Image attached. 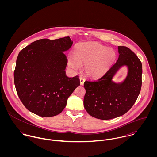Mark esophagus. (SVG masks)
I'll use <instances>...</instances> for the list:
<instances>
[{"instance_id":"esophagus-1","label":"esophagus","mask_w":157,"mask_h":157,"mask_svg":"<svg viewBox=\"0 0 157 157\" xmlns=\"http://www.w3.org/2000/svg\"><path fill=\"white\" fill-rule=\"evenodd\" d=\"M85 81V78H84L83 77H80V85H81L83 86V85H84Z\"/></svg>"}]
</instances>
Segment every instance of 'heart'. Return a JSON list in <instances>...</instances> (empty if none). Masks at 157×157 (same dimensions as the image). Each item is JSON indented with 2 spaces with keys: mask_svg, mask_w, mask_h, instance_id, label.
<instances>
[{
  "mask_svg": "<svg viewBox=\"0 0 157 157\" xmlns=\"http://www.w3.org/2000/svg\"><path fill=\"white\" fill-rule=\"evenodd\" d=\"M115 59L116 53L112 48L97 42H83L75 46L74 54L67 56V65L74 71L85 65L86 74L98 78L108 71Z\"/></svg>",
  "mask_w": 157,
  "mask_h": 157,
  "instance_id": "1",
  "label": "heart"
}]
</instances>
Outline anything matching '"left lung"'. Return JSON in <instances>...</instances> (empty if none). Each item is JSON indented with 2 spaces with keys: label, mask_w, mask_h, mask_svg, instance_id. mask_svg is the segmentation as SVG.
Instances as JSON below:
<instances>
[{
  "label": "left lung",
  "mask_w": 157,
  "mask_h": 157,
  "mask_svg": "<svg viewBox=\"0 0 157 157\" xmlns=\"http://www.w3.org/2000/svg\"><path fill=\"white\" fill-rule=\"evenodd\" d=\"M118 50L117 61L104 76L84 83V107L90 115L98 119L110 120L124 115L132 107L141 90V61L126 46H118ZM123 66L128 68L127 77L122 82H113V78Z\"/></svg>",
  "instance_id": "left-lung-1"
}]
</instances>
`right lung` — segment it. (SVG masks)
Listing matches in <instances>:
<instances>
[{
  "label": "right lung",
  "mask_w": 157,
  "mask_h": 157,
  "mask_svg": "<svg viewBox=\"0 0 157 157\" xmlns=\"http://www.w3.org/2000/svg\"><path fill=\"white\" fill-rule=\"evenodd\" d=\"M69 37L44 39L19 52L14 72L18 96L30 112L43 117L57 115L65 108L68 97L80 85L77 75L68 77L64 52L72 45Z\"/></svg>",
  "instance_id": "1"
}]
</instances>
